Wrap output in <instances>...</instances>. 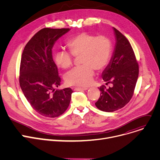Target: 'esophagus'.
<instances>
[{"mask_svg": "<svg viewBox=\"0 0 160 160\" xmlns=\"http://www.w3.org/2000/svg\"><path fill=\"white\" fill-rule=\"evenodd\" d=\"M75 90L76 91H82V90H88V88H80V87H76L74 88Z\"/></svg>", "mask_w": 160, "mask_h": 160, "instance_id": "34e87169", "label": "esophagus"}]
</instances>
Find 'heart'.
Instances as JSON below:
<instances>
[{
    "label": "heart",
    "instance_id": "b5f03b06",
    "mask_svg": "<svg viewBox=\"0 0 160 160\" xmlns=\"http://www.w3.org/2000/svg\"><path fill=\"white\" fill-rule=\"evenodd\" d=\"M67 45L74 57L81 55L82 66L67 73L65 82L69 86L87 87L92 82L94 69L101 71L108 64L112 51V41L106 36L96 37L82 32L68 40ZM54 60L63 69H68L73 65L72 55L64 51L56 52Z\"/></svg>",
    "mask_w": 160,
    "mask_h": 160
}]
</instances>
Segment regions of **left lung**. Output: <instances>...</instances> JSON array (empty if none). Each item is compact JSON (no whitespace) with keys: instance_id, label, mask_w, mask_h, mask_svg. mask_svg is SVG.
Instances as JSON below:
<instances>
[{"instance_id":"obj_1","label":"left lung","mask_w":160,"mask_h":160,"mask_svg":"<svg viewBox=\"0 0 160 160\" xmlns=\"http://www.w3.org/2000/svg\"><path fill=\"white\" fill-rule=\"evenodd\" d=\"M116 37L114 51L109 64L102 73L108 89L99 88L101 94L95 103L100 110L111 112L125 107L132 98L139 75V66L133 49L126 37L113 28Z\"/></svg>"}]
</instances>
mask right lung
I'll return each instance as SVG.
<instances>
[{
    "label": "right lung",
    "mask_w": 160,
    "mask_h": 160,
    "mask_svg": "<svg viewBox=\"0 0 160 160\" xmlns=\"http://www.w3.org/2000/svg\"><path fill=\"white\" fill-rule=\"evenodd\" d=\"M69 31L43 28L28 41L22 53L20 87L32 107L44 117H58L70 105L72 90L55 89L60 86L61 78L52 50L56 41Z\"/></svg>",
    "instance_id": "right-lung-1"
}]
</instances>
